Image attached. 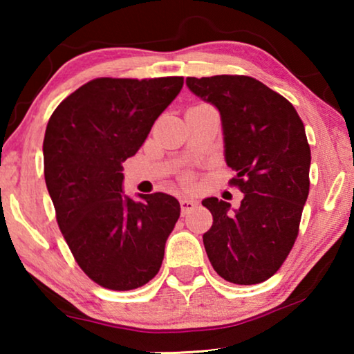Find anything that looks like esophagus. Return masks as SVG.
Masks as SVG:
<instances>
[{
    "mask_svg": "<svg viewBox=\"0 0 354 354\" xmlns=\"http://www.w3.org/2000/svg\"><path fill=\"white\" fill-rule=\"evenodd\" d=\"M180 207H182V214L185 216L190 211L195 209L196 203L193 201V200H190V198H182V200H180Z\"/></svg>",
    "mask_w": 354,
    "mask_h": 354,
    "instance_id": "esophagus-1",
    "label": "esophagus"
}]
</instances>
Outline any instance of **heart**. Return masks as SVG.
I'll list each match as a JSON object with an SVG mask.
<instances>
[{
	"label": "heart",
	"mask_w": 354,
	"mask_h": 354,
	"mask_svg": "<svg viewBox=\"0 0 354 354\" xmlns=\"http://www.w3.org/2000/svg\"><path fill=\"white\" fill-rule=\"evenodd\" d=\"M185 178H187V180H188V176H185Z\"/></svg>",
	"instance_id": "b5f03b06"
}]
</instances>
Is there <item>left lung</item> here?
Wrapping results in <instances>:
<instances>
[{
	"mask_svg": "<svg viewBox=\"0 0 354 354\" xmlns=\"http://www.w3.org/2000/svg\"><path fill=\"white\" fill-rule=\"evenodd\" d=\"M187 85L219 109L225 161L236 172L229 183L245 193L236 211L217 198L203 200L212 214L206 254L227 282L261 283L292 251L308 200L311 148L303 120L253 77H187Z\"/></svg>",
	"mask_w": 354,
	"mask_h": 354,
	"instance_id": "left-lung-1",
	"label": "left lung"
}]
</instances>
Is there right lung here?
Instances as JSON below:
<instances>
[{
    "label": "right lung",
    "instance_id": "obj_1",
    "mask_svg": "<svg viewBox=\"0 0 354 354\" xmlns=\"http://www.w3.org/2000/svg\"><path fill=\"white\" fill-rule=\"evenodd\" d=\"M183 77H100L51 114L43 140L45 182L56 221L80 269L101 287L127 292L162 264L180 205L166 193L122 195V162L182 90Z\"/></svg>",
    "mask_w": 354,
    "mask_h": 354
}]
</instances>
